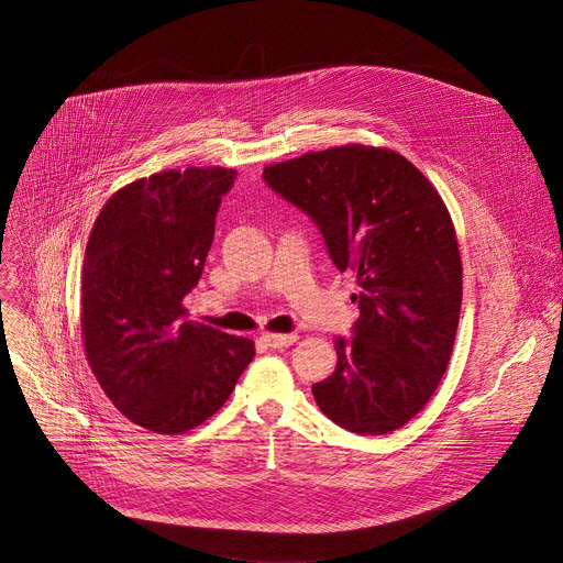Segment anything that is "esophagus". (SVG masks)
<instances>
[{
	"label": "esophagus",
	"mask_w": 563,
	"mask_h": 563,
	"mask_svg": "<svg viewBox=\"0 0 563 563\" xmlns=\"http://www.w3.org/2000/svg\"><path fill=\"white\" fill-rule=\"evenodd\" d=\"M262 342H265L269 349H287L296 342V334H274V332H265L262 334Z\"/></svg>",
	"instance_id": "esophagus-1"
}]
</instances>
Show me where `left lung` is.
I'll return each instance as SVG.
<instances>
[{"label":"left lung","instance_id":"obj_1","mask_svg":"<svg viewBox=\"0 0 563 563\" xmlns=\"http://www.w3.org/2000/svg\"><path fill=\"white\" fill-rule=\"evenodd\" d=\"M276 195L319 227L340 272H355L360 308L336 366L312 385L323 415L357 434H387L426 407L451 360L462 260L434 185L391 148L346 144L267 165Z\"/></svg>","mask_w":563,"mask_h":563}]
</instances>
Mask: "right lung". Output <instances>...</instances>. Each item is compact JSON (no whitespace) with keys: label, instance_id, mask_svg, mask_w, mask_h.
<instances>
[{"label":"right lung","instance_id":"1","mask_svg":"<svg viewBox=\"0 0 563 563\" xmlns=\"http://www.w3.org/2000/svg\"><path fill=\"white\" fill-rule=\"evenodd\" d=\"M238 172L167 169L101 208L84 257L81 334L97 383L122 415L158 434L208 421L255 355L246 336L185 321Z\"/></svg>","mask_w":563,"mask_h":563}]
</instances>
